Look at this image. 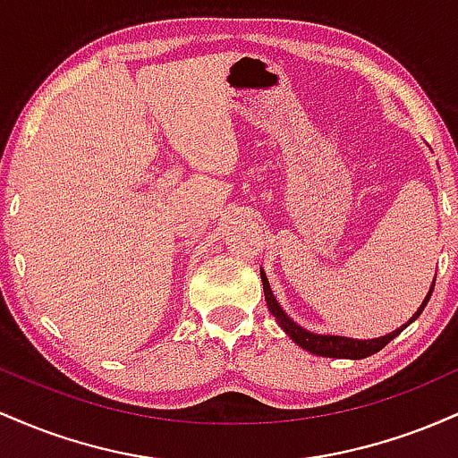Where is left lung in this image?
Instances as JSON below:
<instances>
[{
	"label": "left lung",
	"instance_id": "left-lung-1",
	"mask_svg": "<svg viewBox=\"0 0 458 458\" xmlns=\"http://www.w3.org/2000/svg\"><path fill=\"white\" fill-rule=\"evenodd\" d=\"M260 280H262V291H265V301H267V308H269V312L276 317L277 325L286 331L288 338L293 340V343L301 346V349H306L308 353H314V355H320V357H335V360H364L368 355H375L379 353V351L386 346L390 340L396 338L401 331L407 327V325H411L415 318L422 314L424 306L428 303L430 295H433V288H435V280L430 284V291L428 295L424 297L422 306L418 308V312L413 314L411 318H409V323L401 325L398 329H394L392 334H386L381 335V338H370V340H357V338H346V335H331V334H314V331H308L306 327H301V325H297L295 320L288 317L286 312H284L280 303H277L276 295H273L271 286H269V280H267V273L265 269H260Z\"/></svg>",
	"mask_w": 458,
	"mask_h": 458
}]
</instances>
